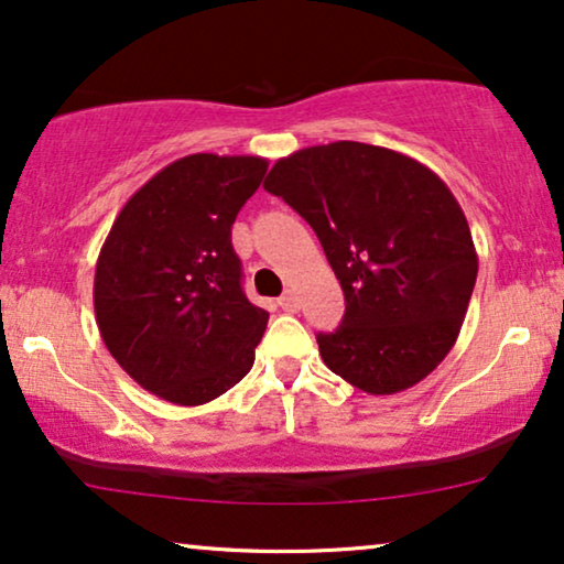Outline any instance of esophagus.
<instances>
[{
    "mask_svg": "<svg viewBox=\"0 0 564 564\" xmlns=\"http://www.w3.org/2000/svg\"><path fill=\"white\" fill-rule=\"evenodd\" d=\"M280 305H282V311L297 313V311H300V295H297L295 290H288V292H284V295L280 297Z\"/></svg>",
    "mask_w": 564,
    "mask_h": 564,
    "instance_id": "esophagus-1",
    "label": "esophagus"
}]
</instances>
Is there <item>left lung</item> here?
<instances>
[{
	"instance_id": "obj_1",
	"label": "left lung",
	"mask_w": 564,
	"mask_h": 564,
	"mask_svg": "<svg viewBox=\"0 0 564 564\" xmlns=\"http://www.w3.org/2000/svg\"><path fill=\"white\" fill-rule=\"evenodd\" d=\"M264 189L311 223L344 290L341 326L318 336L330 372L369 395H395L434 372L477 280L452 189L421 161L357 141L290 153Z\"/></svg>"
}]
</instances>
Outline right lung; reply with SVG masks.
Instances as JSON below:
<instances>
[{
    "instance_id": "add662e5",
    "label": "right lung",
    "mask_w": 564,
    "mask_h": 564,
    "mask_svg": "<svg viewBox=\"0 0 564 564\" xmlns=\"http://www.w3.org/2000/svg\"><path fill=\"white\" fill-rule=\"evenodd\" d=\"M267 166L261 156L176 159L122 205L99 251V336L169 403H210L253 365L269 313L243 295L230 226Z\"/></svg>"
}]
</instances>
